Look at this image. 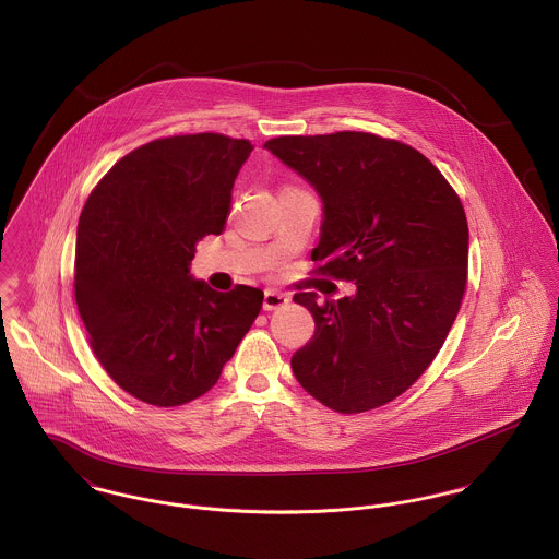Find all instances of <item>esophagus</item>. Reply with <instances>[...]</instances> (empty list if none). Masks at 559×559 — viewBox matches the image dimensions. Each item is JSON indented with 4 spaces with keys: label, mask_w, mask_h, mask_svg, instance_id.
<instances>
[{
    "label": "esophagus",
    "mask_w": 559,
    "mask_h": 559,
    "mask_svg": "<svg viewBox=\"0 0 559 559\" xmlns=\"http://www.w3.org/2000/svg\"><path fill=\"white\" fill-rule=\"evenodd\" d=\"M287 302H289V298L281 292L265 289V294H263V309L265 310L283 309Z\"/></svg>",
    "instance_id": "34e87169"
}]
</instances>
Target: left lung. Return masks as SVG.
<instances>
[{"label": "left lung", "instance_id": "left-lung-1", "mask_svg": "<svg viewBox=\"0 0 559 559\" xmlns=\"http://www.w3.org/2000/svg\"><path fill=\"white\" fill-rule=\"evenodd\" d=\"M267 147L323 203L321 274L356 294L319 305L314 334L292 358L325 407L360 414L403 394L441 349L467 283L469 231L456 192L418 150L369 132L276 136Z\"/></svg>", "mask_w": 559, "mask_h": 559}]
</instances>
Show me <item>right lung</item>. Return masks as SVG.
<instances>
[{
  "instance_id": "1",
  "label": "right lung",
  "mask_w": 559,
  "mask_h": 559,
  "mask_svg": "<svg viewBox=\"0 0 559 559\" xmlns=\"http://www.w3.org/2000/svg\"><path fill=\"white\" fill-rule=\"evenodd\" d=\"M252 145L214 132L150 141L92 190L76 227L74 298L92 349L134 399L176 407L205 394L249 332L263 292L190 274L218 236Z\"/></svg>"
}]
</instances>
